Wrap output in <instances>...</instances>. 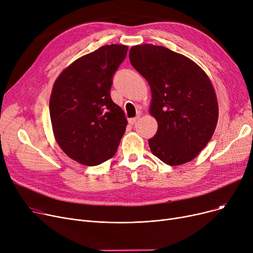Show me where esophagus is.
Wrapping results in <instances>:
<instances>
[{
  "label": "esophagus",
  "mask_w": 253,
  "mask_h": 253,
  "mask_svg": "<svg viewBox=\"0 0 253 253\" xmlns=\"http://www.w3.org/2000/svg\"><path fill=\"white\" fill-rule=\"evenodd\" d=\"M139 119V117L137 116V117H135V118H130L129 120H128V123L130 124V125H134L135 123H136V121L137 120Z\"/></svg>",
  "instance_id": "34e87169"
}]
</instances>
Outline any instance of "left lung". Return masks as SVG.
<instances>
[{
  "mask_svg": "<svg viewBox=\"0 0 253 253\" xmlns=\"http://www.w3.org/2000/svg\"><path fill=\"white\" fill-rule=\"evenodd\" d=\"M132 66L148 81L150 114L158 130L149 145L170 166L192 161L214 133L218 104L213 86L196 62L163 46L131 47Z\"/></svg>",
  "mask_w": 253,
  "mask_h": 253,
  "instance_id": "left-lung-1",
  "label": "left lung"
}]
</instances>
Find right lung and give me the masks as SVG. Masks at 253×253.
Wrapping results in <instances>:
<instances>
[{
  "mask_svg": "<svg viewBox=\"0 0 253 253\" xmlns=\"http://www.w3.org/2000/svg\"><path fill=\"white\" fill-rule=\"evenodd\" d=\"M127 50L125 45L102 46L75 60L53 85L49 102L53 133L60 149L80 164L108 161L125 133V114L110 91Z\"/></svg>",
  "mask_w": 253,
  "mask_h": 253,
  "instance_id": "right-lung-1",
  "label": "right lung"
}]
</instances>
